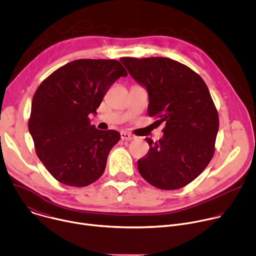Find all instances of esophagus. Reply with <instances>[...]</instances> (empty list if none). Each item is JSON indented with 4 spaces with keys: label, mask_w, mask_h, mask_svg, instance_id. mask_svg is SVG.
Instances as JSON below:
<instances>
[{
    "label": "esophagus",
    "mask_w": 256,
    "mask_h": 256,
    "mask_svg": "<svg viewBox=\"0 0 256 256\" xmlns=\"http://www.w3.org/2000/svg\"><path fill=\"white\" fill-rule=\"evenodd\" d=\"M120 138H122V140H132L134 138V136L132 134H130L126 132H120Z\"/></svg>",
    "instance_id": "esophagus-1"
}]
</instances>
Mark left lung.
Here are the masks:
<instances>
[{
  "mask_svg": "<svg viewBox=\"0 0 256 256\" xmlns=\"http://www.w3.org/2000/svg\"><path fill=\"white\" fill-rule=\"evenodd\" d=\"M132 79L149 95L148 114L165 122L163 136L138 160L142 177L172 190L188 186L214 153L218 116L204 81L196 72L168 58H122Z\"/></svg>",
  "mask_w": 256,
  "mask_h": 256,
  "instance_id": "left-lung-1",
  "label": "left lung"
}]
</instances>
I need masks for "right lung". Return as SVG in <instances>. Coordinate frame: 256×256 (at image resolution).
Here are the masks:
<instances>
[{
	"mask_svg": "<svg viewBox=\"0 0 256 256\" xmlns=\"http://www.w3.org/2000/svg\"><path fill=\"white\" fill-rule=\"evenodd\" d=\"M116 60H76L48 76L34 93L28 130L36 154L62 184L83 188L104 172L109 152L120 134L90 124L104 95L120 77Z\"/></svg>",
	"mask_w": 256,
	"mask_h": 256,
	"instance_id": "1",
	"label": "right lung"
}]
</instances>
